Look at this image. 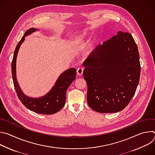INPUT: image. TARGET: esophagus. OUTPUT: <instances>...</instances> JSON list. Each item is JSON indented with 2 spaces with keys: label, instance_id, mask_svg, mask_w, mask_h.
Masks as SVG:
<instances>
[{
  "label": "esophagus",
  "instance_id": "1",
  "mask_svg": "<svg viewBox=\"0 0 155 155\" xmlns=\"http://www.w3.org/2000/svg\"><path fill=\"white\" fill-rule=\"evenodd\" d=\"M83 70H84V69H83V68H81V67L78 68L77 70V75H81L83 74Z\"/></svg>",
  "mask_w": 155,
  "mask_h": 155
}]
</instances>
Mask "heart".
<instances>
[{
	"label": "heart",
	"mask_w": 155,
	"mask_h": 155,
	"mask_svg": "<svg viewBox=\"0 0 155 155\" xmlns=\"http://www.w3.org/2000/svg\"><path fill=\"white\" fill-rule=\"evenodd\" d=\"M78 38H79V39H80V40H81L83 39V36H80V37H78Z\"/></svg>",
	"instance_id": "b5f03b06"
}]
</instances>
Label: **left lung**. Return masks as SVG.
Wrapping results in <instances>:
<instances>
[{"mask_svg": "<svg viewBox=\"0 0 155 155\" xmlns=\"http://www.w3.org/2000/svg\"><path fill=\"white\" fill-rule=\"evenodd\" d=\"M87 83V102L99 113L123 110L135 94L140 75L139 53L129 32L99 45L83 63Z\"/></svg>", "mask_w": 155, "mask_h": 155, "instance_id": "left-lung-1", "label": "left lung"}]
</instances>
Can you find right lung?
<instances>
[{
    "instance_id": "1",
    "label": "right lung",
    "mask_w": 155,
    "mask_h": 155,
    "mask_svg": "<svg viewBox=\"0 0 155 155\" xmlns=\"http://www.w3.org/2000/svg\"><path fill=\"white\" fill-rule=\"evenodd\" d=\"M35 28L29 29L18 42L14 51L12 62V74L13 84L17 96L27 108L32 112L43 115H51L57 113L62 108L65 103L66 91L76 77V69L71 68L64 71L59 77L52 89L44 96L38 98H33L26 96L18 83L16 74V62L19 47L25 37L36 31Z\"/></svg>"
}]
</instances>
